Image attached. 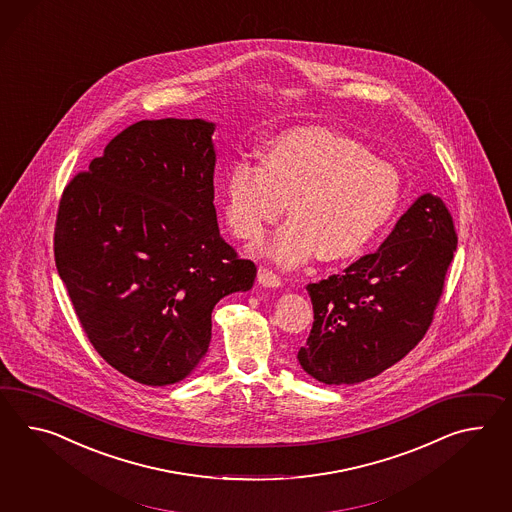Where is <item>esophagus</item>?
Returning <instances> with one entry per match:
<instances>
[{
    "label": "esophagus",
    "mask_w": 512,
    "mask_h": 512,
    "mask_svg": "<svg viewBox=\"0 0 512 512\" xmlns=\"http://www.w3.org/2000/svg\"><path fill=\"white\" fill-rule=\"evenodd\" d=\"M257 281L259 285L266 288H277L281 287V279L279 275H275L274 272H270L268 268H259V274H257Z\"/></svg>",
    "instance_id": "esophagus-1"
}]
</instances>
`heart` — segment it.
I'll return each instance as SVG.
<instances>
[{"instance_id": "b5f03b06", "label": "heart", "mask_w": 512, "mask_h": 512, "mask_svg": "<svg viewBox=\"0 0 512 512\" xmlns=\"http://www.w3.org/2000/svg\"><path fill=\"white\" fill-rule=\"evenodd\" d=\"M399 175L362 142L329 127L305 125L272 138L261 164L237 161L225 179V218L235 235L261 238L288 201L287 224L266 246L279 266L318 251L324 261L361 253L399 201Z\"/></svg>"}]
</instances>
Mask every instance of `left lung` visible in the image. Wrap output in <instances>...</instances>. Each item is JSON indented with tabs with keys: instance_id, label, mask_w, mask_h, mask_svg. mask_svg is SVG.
I'll list each match as a JSON object with an SVG mask.
<instances>
[{
	"instance_id": "obj_1",
	"label": "left lung",
	"mask_w": 512,
	"mask_h": 512,
	"mask_svg": "<svg viewBox=\"0 0 512 512\" xmlns=\"http://www.w3.org/2000/svg\"><path fill=\"white\" fill-rule=\"evenodd\" d=\"M455 250L444 201L422 194L379 250L307 285L314 322L301 368L325 385H355L401 361L431 325Z\"/></svg>"
}]
</instances>
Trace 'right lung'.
Returning <instances> with one entry per match:
<instances>
[{
	"instance_id": "add662e5",
	"label": "right lung",
	"mask_w": 512,
	"mask_h": 512,
	"mask_svg": "<svg viewBox=\"0 0 512 512\" xmlns=\"http://www.w3.org/2000/svg\"><path fill=\"white\" fill-rule=\"evenodd\" d=\"M194 120H142L64 188L55 264L92 346L129 379L164 387L196 370L218 301L257 268L220 237L212 133Z\"/></svg>"
}]
</instances>
